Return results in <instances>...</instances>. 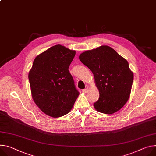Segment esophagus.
Listing matches in <instances>:
<instances>
[{
  "label": "esophagus",
  "instance_id": "obj_1",
  "mask_svg": "<svg viewBox=\"0 0 156 156\" xmlns=\"http://www.w3.org/2000/svg\"><path fill=\"white\" fill-rule=\"evenodd\" d=\"M82 93H86L87 91H88V90L87 89H83V90H82Z\"/></svg>",
  "mask_w": 156,
  "mask_h": 156
}]
</instances>
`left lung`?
I'll return each instance as SVG.
<instances>
[{
    "label": "left lung",
    "instance_id": "obj_1",
    "mask_svg": "<svg viewBox=\"0 0 156 156\" xmlns=\"http://www.w3.org/2000/svg\"><path fill=\"white\" fill-rule=\"evenodd\" d=\"M79 58L93 72L100 93L94 108L107 115L121 109L129 100L134 79L127 61L107 45L84 51Z\"/></svg>",
    "mask_w": 156,
    "mask_h": 156
}]
</instances>
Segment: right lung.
Returning a JSON list of instances; mask_svg holds the SVG:
<instances>
[{
  "label": "right lung",
  "mask_w": 156,
  "mask_h": 156,
  "mask_svg": "<svg viewBox=\"0 0 156 156\" xmlns=\"http://www.w3.org/2000/svg\"><path fill=\"white\" fill-rule=\"evenodd\" d=\"M76 51L56 45L38 55L29 73L32 96L45 114L53 118L70 111L80 93L68 68Z\"/></svg>",
  "instance_id": "right-lung-1"
}]
</instances>
